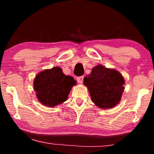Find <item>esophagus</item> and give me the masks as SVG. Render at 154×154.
<instances>
[{"mask_svg": "<svg viewBox=\"0 0 154 154\" xmlns=\"http://www.w3.org/2000/svg\"><path fill=\"white\" fill-rule=\"evenodd\" d=\"M83 78H84V77H83V76L78 77H77V81L79 83H83Z\"/></svg>", "mask_w": 154, "mask_h": 154, "instance_id": "34e87169", "label": "esophagus"}]
</instances>
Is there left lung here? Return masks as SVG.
Returning <instances> with one entry per match:
<instances>
[{
    "instance_id": "1",
    "label": "left lung",
    "mask_w": 154,
    "mask_h": 154,
    "mask_svg": "<svg viewBox=\"0 0 154 154\" xmlns=\"http://www.w3.org/2000/svg\"><path fill=\"white\" fill-rule=\"evenodd\" d=\"M83 83L89 90L92 102L99 108L105 109L113 108L119 103L125 82L117 70L98 64L84 77Z\"/></svg>"
}]
</instances>
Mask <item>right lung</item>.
<instances>
[{"mask_svg": "<svg viewBox=\"0 0 154 154\" xmlns=\"http://www.w3.org/2000/svg\"><path fill=\"white\" fill-rule=\"evenodd\" d=\"M76 81L65 75L60 67H53L40 72L34 80V90L42 105L54 107L68 99L72 87Z\"/></svg>", "mask_w": 154, "mask_h": 154, "instance_id": "obj_1", "label": "right lung"}]
</instances>
